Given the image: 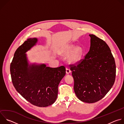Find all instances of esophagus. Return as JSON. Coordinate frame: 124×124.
Returning <instances> with one entry per match:
<instances>
[{"label":"esophagus","mask_w":124,"mask_h":124,"mask_svg":"<svg viewBox=\"0 0 124 124\" xmlns=\"http://www.w3.org/2000/svg\"><path fill=\"white\" fill-rule=\"evenodd\" d=\"M66 73L67 74H69V73H70V72H71V70H70V69H69L68 68H66Z\"/></svg>","instance_id":"34e87169"}]
</instances>
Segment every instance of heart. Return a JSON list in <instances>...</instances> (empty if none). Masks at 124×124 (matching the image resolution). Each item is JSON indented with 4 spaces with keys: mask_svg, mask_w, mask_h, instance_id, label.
Segmentation results:
<instances>
[{
    "mask_svg": "<svg viewBox=\"0 0 124 124\" xmlns=\"http://www.w3.org/2000/svg\"><path fill=\"white\" fill-rule=\"evenodd\" d=\"M59 54L63 56H67L69 54L68 59L70 62L77 63L79 61L83 54V49L79 46L75 47L73 44H69L62 47L59 50Z\"/></svg>",
    "mask_w": 124,
    "mask_h": 124,
    "instance_id": "heart-1",
    "label": "heart"
}]
</instances>
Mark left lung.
Instances as JSON below:
<instances>
[{
    "label": "left lung",
    "instance_id": "8db88e82",
    "mask_svg": "<svg viewBox=\"0 0 124 124\" xmlns=\"http://www.w3.org/2000/svg\"><path fill=\"white\" fill-rule=\"evenodd\" d=\"M89 36V51L84 59L70 64V70L77 97L82 101L94 103L102 99L113 86L116 65L107 44L95 35Z\"/></svg>",
    "mask_w": 124,
    "mask_h": 124
}]
</instances>
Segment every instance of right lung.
<instances>
[{"instance_id": "1", "label": "right lung", "mask_w": 124, "mask_h": 124, "mask_svg": "<svg viewBox=\"0 0 124 124\" xmlns=\"http://www.w3.org/2000/svg\"><path fill=\"white\" fill-rule=\"evenodd\" d=\"M37 42V38L28 39L16 49L10 73L17 92L34 105L46 107L56 101L58 85L66 74V69L64 66L53 68L45 64L29 65L25 53Z\"/></svg>"}]
</instances>
